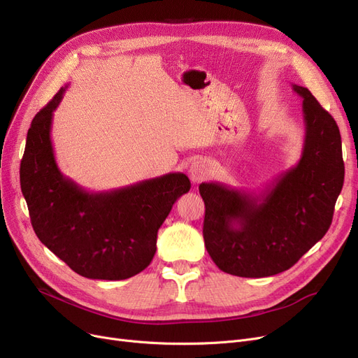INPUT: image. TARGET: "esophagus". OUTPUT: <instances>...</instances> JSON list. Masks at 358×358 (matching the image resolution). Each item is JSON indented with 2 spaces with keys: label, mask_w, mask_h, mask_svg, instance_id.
I'll return each instance as SVG.
<instances>
[{
  "label": "esophagus",
  "mask_w": 358,
  "mask_h": 358,
  "mask_svg": "<svg viewBox=\"0 0 358 358\" xmlns=\"http://www.w3.org/2000/svg\"><path fill=\"white\" fill-rule=\"evenodd\" d=\"M189 177L193 182H200L208 177V166L205 162L196 161L189 168Z\"/></svg>",
  "instance_id": "esophagus-1"
}]
</instances>
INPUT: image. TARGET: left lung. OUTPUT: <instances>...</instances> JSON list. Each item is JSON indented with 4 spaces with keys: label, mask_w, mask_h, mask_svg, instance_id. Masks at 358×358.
<instances>
[{
    "label": "left lung",
    "mask_w": 358,
    "mask_h": 358,
    "mask_svg": "<svg viewBox=\"0 0 358 358\" xmlns=\"http://www.w3.org/2000/svg\"><path fill=\"white\" fill-rule=\"evenodd\" d=\"M303 98L304 145L297 165L276 176L260 192L201 182L203 238L221 271L263 278L281 273L328 232L344 184L341 134L332 115L307 87L292 85Z\"/></svg>",
    "instance_id": "8db88e82"
}]
</instances>
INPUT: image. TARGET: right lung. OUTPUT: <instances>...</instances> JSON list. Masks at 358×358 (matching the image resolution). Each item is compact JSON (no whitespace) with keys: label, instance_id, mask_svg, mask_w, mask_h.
Here are the masks:
<instances>
[{"label":"right lung","instance_id":"obj_1","mask_svg":"<svg viewBox=\"0 0 358 358\" xmlns=\"http://www.w3.org/2000/svg\"><path fill=\"white\" fill-rule=\"evenodd\" d=\"M61 87L35 115L20 164V187L38 238L76 272L120 281L146 269L157 252L158 229L192 187L169 173L110 192H86L61 173L51 142Z\"/></svg>","mask_w":358,"mask_h":358}]
</instances>
